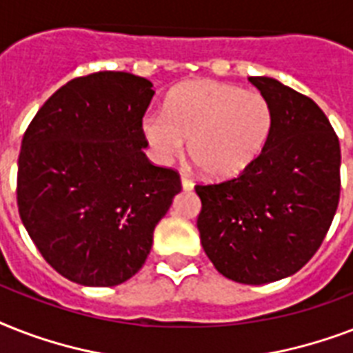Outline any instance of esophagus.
I'll return each mask as SVG.
<instances>
[{"mask_svg":"<svg viewBox=\"0 0 353 353\" xmlns=\"http://www.w3.org/2000/svg\"><path fill=\"white\" fill-rule=\"evenodd\" d=\"M181 187H183V190H192L194 183L190 181L187 176H181Z\"/></svg>","mask_w":353,"mask_h":353,"instance_id":"34e87169","label":"esophagus"}]
</instances>
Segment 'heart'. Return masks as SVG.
I'll use <instances>...</instances> for the list:
<instances>
[{
    "label": "heart",
    "instance_id": "obj_1",
    "mask_svg": "<svg viewBox=\"0 0 353 353\" xmlns=\"http://www.w3.org/2000/svg\"><path fill=\"white\" fill-rule=\"evenodd\" d=\"M273 124V106L260 91L194 80L172 91L165 112L146 113L141 130L159 163L177 159L188 144L190 157L205 176L229 179L258 159Z\"/></svg>",
    "mask_w": 353,
    "mask_h": 353
}]
</instances>
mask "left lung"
I'll use <instances>...</instances> for the list:
<instances>
[{"label": "left lung", "mask_w": 353, "mask_h": 353, "mask_svg": "<svg viewBox=\"0 0 353 353\" xmlns=\"http://www.w3.org/2000/svg\"><path fill=\"white\" fill-rule=\"evenodd\" d=\"M274 112L271 137L238 177L198 185V231L218 273L260 285L295 274L315 254L341 192V148L323 110L271 77H249Z\"/></svg>", "instance_id": "obj_1"}]
</instances>
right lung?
<instances>
[{
  "mask_svg": "<svg viewBox=\"0 0 353 353\" xmlns=\"http://www.w3.org/2000/svg\"><path fill=\"white\" fill-rule=\"evenodd\" d=\"M154 84L101 71L62 85L27 128L18 209L52 269L93 288L143 268L154 229L181 192L179 176L144 155L141 130Z\"/></svg>",
  "mask_w": 353,
  "mask_h": 353,
  "instance_id": "obj_1",
  "label": "right lung"
}]
</instances>
